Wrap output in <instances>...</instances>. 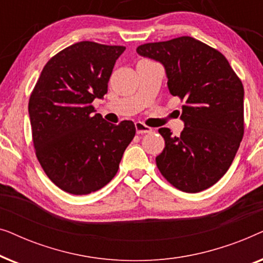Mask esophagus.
Returning <instances> with one entry per match:
<instances>
[{"label":"esophagus","instance_id":"obj_1","mask_svg":"<svg viewBox=\"0 0 263 263\" xmlns=\"http://www.w3.org/2000/svg\"><path fill=\"white\" fill-rule=\"evenodd\" d=\"M135 129L138 134H146V133L152 132V128L147 127L146 124L142 123V122H135Z\"/></svg>","mask_w":263,"mask_h":263}]
</instances>
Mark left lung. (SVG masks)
Returning <instances> with one entry per match:
<instances>
[{"mask_svg":"<svg viewBox=\"0 0 263 263\" xmlns=\"http://www.w3.org/2000/svg\"><path fill=\"white\" fill-rule=\"evenodd\" d=\"M136 52L163 64L168 91L185 100L181 135L159 129L165 148L158 168L182 192L210 188L231 166L243 139L242 81L222 53L188 35L140 45Z\"/></svg>","mask_w":263,"mask_h":263,"instance_id":"obj_1","label":"left lung"}]
</instances>
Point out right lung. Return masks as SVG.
I'll use <instances>...</instances> for the list:
<instances>
[{"label":"right lung","instance_id":"obj_1","mask_svg":"<svg viewBox=\"0 0 263 263\" xmlns=\"http://www.w3.org/2000/svg\"><path fill=\"white\" fill-rule=\"evenodd\" d=\"M124 46L80 42L57 53L43 68L30 97L32 139L46 176L64 192L86 195L117 174L135 136L132 121L112 124L91 104L107 82Z\"/></svg>","mask_w":263,"mask_h":263}]
</instances>
